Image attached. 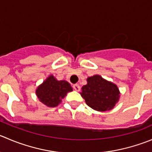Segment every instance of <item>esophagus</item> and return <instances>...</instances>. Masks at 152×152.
I'll return each instance as SVG.
<instances>
[{
  "label": "esophagus",
  "instance_id": "obj_1",
  "mask_svg": "<svg viewBox=\"0 0 152 152\" xmlns=\"http://www.w3.org/2000/svg\"><path fill=\"white\" fill-rule=\"evenodd\" d=\"M73 89H74L76 91H80V86H79V85H78V84H76V85H73Z\"/></svg>",
  "mask_w": 152,
  "mask_h": 152
}]
</instances>
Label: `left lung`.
Segmentation results:
<instances>
[{"label": "left lung", "instance_id": "1", "mask_svg": "<svg viewBox=\"0 0 152 152\" xmlns=\"http://www.w3.org/2000/svg\"><path fill=\"white\" fill-rule=\"evenodd\" d=\"M87 85L82 88L81 96L89 107L97 111L113 108L119 102L120 92L116 84L94 75L87 79Z\"/></svg>", "mask_w": 152, "mask_h": 152}]
</instances>
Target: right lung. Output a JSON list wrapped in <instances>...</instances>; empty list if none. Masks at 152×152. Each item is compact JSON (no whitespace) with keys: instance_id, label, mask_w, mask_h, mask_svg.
<instances>
[{"instance_id":"obj_1","label":"right lung","mask_w":152,"mask_h":152,"mask_svg":"<svg viewBox=\"0 0 152 152\" xmlns=\"http://www.w3.org/2000/svg\"><path fill=\"white\" fill-rule=\"evenodd\" d=\"M73 91L71 85L65 80H57L53 75H50L35 91L39 101L46 106L54 107L61 102L67 93Z\"/></svg>"}]
</instances>
